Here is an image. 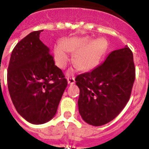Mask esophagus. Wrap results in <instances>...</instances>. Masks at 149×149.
I'll return each instance as SVG.
<instances>
[{"instance_id": "34e87169", "label": "esophagus", "mask_w": 149, "mask_h": 149, "mask_svg": "<svg viewBox=\"0 0 149 149\" xmlns=\"http://www.w3.org/2000/svg\"><path fill=\"white\" fill-rule=\"evenodd\" d=\"M67 81H68V84H71V85H73L75 83V80H74V77H68L67 78Z\"/></svg>"}]
</instances>
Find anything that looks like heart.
<instances>
[{
    "instance_id": "b5f03b06",
    "label": "heart",
    "mask_w": 149,
    "mask_h": 149,
    "mask_svg": "<svg viewBox=\"0 0 149 149\" xmlns=\"http://www.w3.org/2000/svg\"><path fill=\"white\" fill-rule=\"evenodd\" d=\"M107 47V41L104 38L92 41L88 36L72 37L63 40L62 45L55 46L54 55L57 65L64 68L69 60L67 52H74V64L81 71H90L99 65L106 54Z\"/></svg>"
}]
</instances>
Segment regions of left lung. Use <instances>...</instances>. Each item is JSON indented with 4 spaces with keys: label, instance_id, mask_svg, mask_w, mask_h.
Listing matches in <instances>:
<instances>
[{
    "label": "left lung",
    "instance_id": "left-lung-1",
    "mask_svg": "<svg viewBox=\"0 0 149 149\" xmlns=\"http://www.w3.org/2000/svg\"><path fill=\"white\" fill-rule=\"evenodd\" d=\"M135 80L131 49L112 51L101 65L76 77L78 110L89 125L101 126L114 119L129 101Z\"/></svg>",
    "mask_w": 149,
    "mask_h": 149
}]
</instances>
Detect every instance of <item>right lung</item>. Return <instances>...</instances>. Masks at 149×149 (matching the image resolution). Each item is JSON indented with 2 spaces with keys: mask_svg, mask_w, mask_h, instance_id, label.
I'll return each instance as SVG.
<instances>
[{
  "mask_svg": "<svg viewBox=\"0 0 149 149\" xmlns=\"http://www.w3.org/2000/svg\"><path fill=\"white\" fill-rule=\"evenodd\" d=\"M43 30L30 33L15 45L10 56L7 85L17 112L28 122L41 125L55 116L67 86L48 47L39 39Z\"/></svg>",
  "mask_w": 149,
  "mask_h": 149,
  "instance_id": "add662e5",
  "label": "right lung"
}]
</instances>
